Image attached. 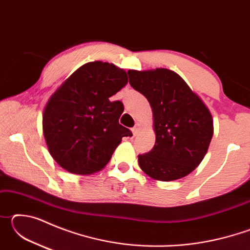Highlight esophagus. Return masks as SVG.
I'll use <instances>...</instances> for the list:
<instances>
[{
  "label": "esophagus",
  "mask_w": 250,
  "mask_h": 250,
  "mask_svg": "<svg viewBox=\"0 0 250 250\" xmlns=\"http://www.w3.org/2000/svg\"><path fill=\"white\" fill-rule=\"evenodd\" d=\"M141 129H142L141 128V125H139V124H137V125L133 126V128H132V133H133L134 137H135V135H138V133L140 132Z\"/></svg>",
  "instance_id": "obj_1"
}]
</instances>
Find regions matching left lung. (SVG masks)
Returning a JSON list of instances; mask_svg holds the SVG:
<instances>
[{
    "mask_svg": "<svg viewBox=\"0 0 250 250\" xmlns=\"http://www.w3.org/2000/svg\"><path fill=\"white\" fill-rule=\"evenodd\" d=\"M129 83L150 103L155 145L139 154L141 170L159 181L189 174L204 159L213 137V119L200 97L172 70H129Z\"/></svg>",
    "mask_w": 250,
    "mask_h": 250,
    "instance_id": "1",
    "label": "left lung"
}]
</instances>
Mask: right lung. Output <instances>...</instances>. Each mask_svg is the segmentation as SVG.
Here are the masks:
<instances>
[{"label": "right lung", "instance_id": "right-lung-1", "mask_svg": "<svg viewBox=\"0 0 250 250\" xmlns=\"http://www.w3.org/2000/svg\"><path fill=\"white\" fill-rule=\"evenodd\" d=\"M128 83L124 69L103 62L78 68L50 97L43 131L50 155L70 173L91 174L104 168L124 137L119 124L124 104L110 101Z\"/></svg>", "mask_w": 250, "mask_h": 250}]
</instances>
